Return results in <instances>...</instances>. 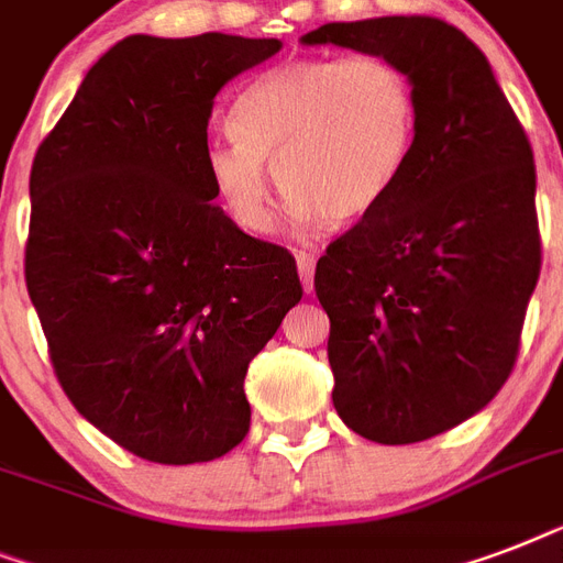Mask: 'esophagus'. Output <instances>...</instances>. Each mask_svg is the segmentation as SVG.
Wrapping results in <instances>:
<instances>
[{"mask_svg":"<svg viewBox=\"0 0 563 563\" xmlns=\"http://www.w3.org/2000/svg\"><path fill=\"white\" fill-rule=\"evenodd\" d=\"M298 260V272H300V283H303V291H312L316 286V256L307 254V251H298L295 254Z\"/></svg>","mask_w":563,"mask_h":563,"instance_id":"esophagus-1","label":"esophagus"}]
</instances>
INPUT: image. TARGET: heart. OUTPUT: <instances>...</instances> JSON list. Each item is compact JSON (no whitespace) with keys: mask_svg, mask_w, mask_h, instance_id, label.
Wrapping results in <instances>:
<instances>
[{"mask_svg":"<svg viewBox=\"0 0 563 563\" xmlns=\"http://www.w3.org/2000/svg\"><path fill=\"white\" fill-rule=\"evenodd\" d=\"M418 131L409 73L383 55H318L274 66L233 104V134L210 143L212 189L239 228L272 224V163L289 216L351 224L406 172Z\"/></svg>","mask_w":563,"mask_h":563,"instance_id":"b5f03b06","label":"heart"}]
</instances>
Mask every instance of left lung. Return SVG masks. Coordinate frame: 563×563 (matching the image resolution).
Listing matches in <instances>:
<instances>
[{
	"instance_id": "obj_1",
	"label": "left lung",
	"mask_w": 563,
	"mask_h": 563,
	"mask_svg": "<svg viewBox=\"0 0 563 563\" xmlns=\"http://www.w3.org/2000/svg\"><path fill=\"white\" fill-rule=\"evenodd\" d=\"M303 43L391 57L418 131L391 195L316 265L339 418L415 444L485 409L515 368L541 274L532 145L488 57L435 16L327 22Z\"/></svg>"
}]
</instances>
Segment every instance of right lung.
Listing matches in <instances>:
<instances>
[{"label":"right lung","instance_id":"obj_1","mask_svg":"<svg viewBox=\"0 0 563 563\" xmlns=\"http://www.w3.org/2000/svg\"><path fill=\"white\" fill-rule=\"evenodd\" d=\"M280 40L134 34L99 57L31 166L25 286L57 383L157 464L247 435V365L300 300L298 265L212 203L216 92Z\"/></svg>","mask_w":563,"mask_h":563}]
</instances>
